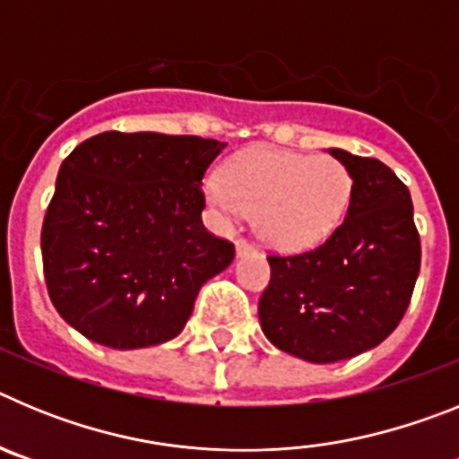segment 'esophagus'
I'll list each match as a JSON object with an SVG mask.
<instances>
[{"instance_id": "1", "label": "esophagus", "mask_w": 459, "mask_h": 459, "mask_svg": "<svg viewBox=\"0 0 459 459\" xmlns=\"http://www.w3.org/2000/svg\"><path fill=\"white\" fill-rule=\"evenodd\" d=\"M250 253H255L253 243H248L246 238H237V255H238V257H243V255H250Z\"/></svg>"}]
</instances>
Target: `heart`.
I'll return each mask as SVG.
<instances>
[{"label":"heart","mask_w":459,"mask_h":459,"mask_svg":"<svg viewBox=\"0 0 459 459\" xmlns=\"http://www.w3.org/2000/svg\"><path fill=\"white\" fill-rule=\"evenodd\" d=\"M206 197L227 218L255 211L259 237L273 248L306 250L340 225L351 174L331 156L250 149L225 165L222 179L206 181Z\"/></svg>","instance_id":"b5f03b06"}]
</instances>
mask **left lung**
Listing matches in <instances>:
<instances>
[{"instance_id":"1","label":"left lung","mask_w":459,"mask_h":459,"mask_svg":"<svg viewBox=\"0 0 459 459\" xmlns=\"http://www.w3.org/2000/svg\"><path fill=\"white\" fill-rule=\"evenodd\" d=\"M351 174L342 225L301 255H269L259 299L266 338L310 363L372 350L407 312L420 271V237L409 188L377 158L328 149Z\"/></svg>"}]
</instances>
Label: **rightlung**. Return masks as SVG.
<instances>
[{"instance_id":"1","label":"right lung","mask_w":459,"mask_h":459,"mask_svg":"<svg viewBox=\"0 0 459 459\" xmlns=\"http://www.w3.org/2000/svg\"><path fill=\"white\" fill-rule=\"evenodd\" d=\"M225 142L108 131L56 174L40 253L64 322L91 342L140 350L184 331L234 243L202 225V179Z\"/></svg>"}]
</instances>
